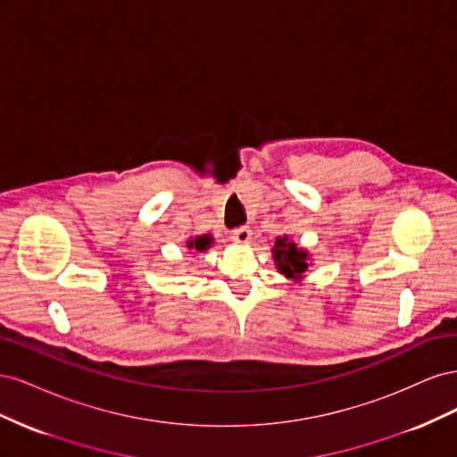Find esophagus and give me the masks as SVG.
Returning <instances> with one entry per match:
<instances>
[{
    "label": "esophagus",
    "mask_w": 457,
    "mask_h": 457,
    "mask_svg": "<svg viewBox=\"0 0 457 457\" xmlns=\"http://www.w3.org/2000/svg\"><path fill=\"white\" fill-rule=\"evenodd\" d=\"M252 240V228L250 227H238L232 230V242L234 244H247Z\"/></svg>",
    "instance_id": "1"
}]
</instances>
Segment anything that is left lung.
I'll return each mask as SVG.
<instances>
[{
	"mask_svg": "<svg viewBox=\"0 0 457 457\" xmlns=\"http://www.w3.org/2000/svg\"><path fill=\"white\" fill-rule=\"evenodd\" d=\"M272 255H274L276 269H278V272H282L286 278L299 280L309 269V253L305 250H301V247H297L295 242L289 240L286 234L282 238H276Z\"/></svg>",
	"mask_w": 457,
	"mask_h": 457,
	"instance_id": "left-lung-1",
	"label": "left lung"
}]
</instances>
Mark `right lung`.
I'll list each match as a JSON object with an SVG mask.
<instances>
[{
	"label": "right lung",
	"mask_w": 457,
	"mask_h": 457,
	"mask_svg": "<svg viewBox=\"0 0 457 457\" xmlns=\"http://www.w3.org/2000/svg\"><path fill=\"white\" fill-rule=\"evenodd\" d=\"M212 244H213L212 234H204V237L190 238L187 242V247H188V250H195V252H205L207 247H212Z\"/></svg>",
	"instance_id": "1"
}]
</instances>
